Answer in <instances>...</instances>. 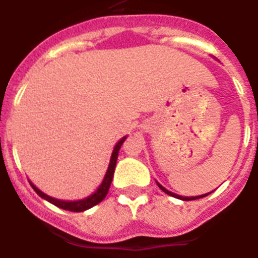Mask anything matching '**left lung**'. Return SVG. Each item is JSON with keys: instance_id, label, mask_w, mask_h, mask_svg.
I'll return each instance as SVG.
<instances>
[{"instance_id": "obj_1", "label": "left lung", "mask_w": 258, "mask_h": 258, "mask_svg": "<svg viewBox=\"0 0 258 258\" xmlns=\"http://www.w3.org/2000/svg\"><path fill=\"white\" fill-rule=\"evenodd\" d=\"M158 184V187H160L161 189H162L163 192H165V194H167V195H170V196H172V197H176V199H179V200H183V201H189V200H197V199H200V197H205V196H207V195H202V196H200V197H182V196H178V195H176V194H172V192H170L168 191V189H166L165 187H162L161 186L160 183H157Z\"/></svg>"}]
</instances>
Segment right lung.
<instances>
[{
    "label": "right lung",
    "instance_id": "1",
    "mask_svg": "<svg viewBox=\"0 0 258 258\" xmlns=\"http://www.w3.org/2000/svg\"><path fill=\"white\" fill-rule=\"evenodd\" d=\"M124 140H126V137H123V139L119 140L118 144L114 146L112 156H111L110 166H108V170H107V172H106V176H105V178H103L102 183H101V186L98 187L97 191H96L93 195H91L90 197H87V199L80 200V201H75V202L61 201V200L52 199V197H49V196H47V195H45L43 192H41L40 189H38L37 187L35 186V184H32L30 182L31 186H32V188L35 189L36 194H37L38 196L42 197V199H45V200H47V201L51 202L52 205H54V206L59 207V209H62V210L71 211V212H82V211L91 209V207H93V206H96V205L100 204V202L102 201L103 199H105L106 195L108 194V189H110L111 182H112V178H113L114 167H116L117 156H118V151H119V148H121L122 144L124 142Z\"/></svg>",
    "mask_w": 258,
    "mask_h": 258
}]
</instances>
